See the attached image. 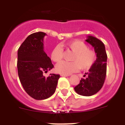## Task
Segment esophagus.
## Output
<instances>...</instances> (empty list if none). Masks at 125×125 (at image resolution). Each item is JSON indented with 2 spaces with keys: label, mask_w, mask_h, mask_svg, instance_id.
Masks as SVG:
<instances>
[{
  "label": "esophagus",
  "mask_w": 125,
  "mask_h": 125,
  "mask_svg": "<svg viewBox=\"0 0 125 125\" xmlns=\"http://www.w3.org/2000/svg\"><path fill=\"white\" fill-rule=\"evenodd\" d=\"M61 76H64V77H68V76H69V75H68V74H61Z\"/></svg>",
  "instance_id": "obj_1"
}]
</instances>
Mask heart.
<instances>
[{
	"label": "heart",
	"instance_id": "b5f03b06",
	"mask_svg": "<svg viewBox=\"0 0 125 125\" xmlns=\"http://www.w3.org/2000/svg\"><path fill=\"white\" fill-rule=\"evenodd\" d=\"M68 46L74 52L71 57L72 62L62 61L56 66L57 73L63 74H69L80 68L81 70H87L91 68L96 59L94 51L88 49L84 42L81 41H73L68 44ZM51 57L53 61L59 62L63 57V50L60 45H57L52 49Z\"/></svg>",
	"mask_w": 125,
	"mask_h": 125
}]
</instances>
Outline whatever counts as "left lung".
<instances>
[{"label":"left lung","instance_id":"left-lung-1","mask_svg":"<svg viewBox=\"0 0 125 125\" xmlns=\"http://www.w3.org/2000/svg\"><path fill=\"white\" fill-rule=\"evenodd\" d=\"M86 41L94 47L97 58L89 72L85 73L84 77L87 75L86 78L81 79L74 90L80 95L90 96L97 93L103 86L106 75L107 54L104 44L96 37L89 36Z\"/></svg>","mask_w":125,"mask_h":125}]
</instances>
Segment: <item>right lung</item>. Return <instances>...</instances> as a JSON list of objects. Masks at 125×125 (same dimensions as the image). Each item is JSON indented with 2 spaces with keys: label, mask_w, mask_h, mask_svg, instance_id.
<instances>
[{
  "label": "right lung",
  "mask_w": 125,
  "mask_h": 125,
  "mask_svg": "<svg viewBox=\"0 0 125 125\" xmlns=\"http://www.w3.org/2000/svg\"><path fill=\"white\" fill-rule=\"evenodd\" d=\"M46 34L38 32L25 39L17 52V70L20 81L25 92L35 100H45L54 93L59 74L43 73L54 68L44 51L43 39Z\"/></svg>",
  "instance_id": "add662e5"
}]
</instances>
